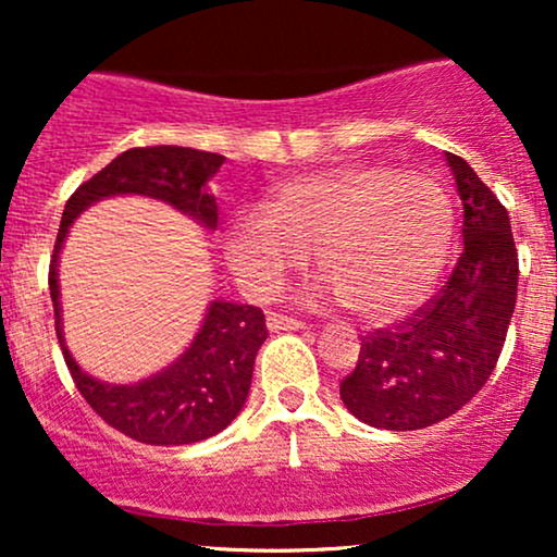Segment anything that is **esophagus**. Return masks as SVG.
I'll return each instance as SVG.
<instances>
[{
  "label": "esophagus",
  "mask_w": 557,
  "mask_h": 557,
  "mask_svg": "<svg viewBox=\"0 0 557 557\" xmlns=\"http://www.w3.org/2000/svg\"><path fill=\"white\" fill-rule=\"evenodd\" d=\"M267 327H270V332H298L304 330V322L283 314H270L267 317Z\"/></svg>",
  "instance_id": "esophagus-1"
}]
</instances>
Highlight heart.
<instances>
[{
    "label": "heart",
    "mask_w": 557,
    "mask_h": 557,
    "mask_svg": "<svg viewBox=\"0 0 557 557\" xmlns=\"http://www.w3.org/2000/svg\"><path fill=\"white\" fill-rule=\"evenodd\" d=\"M450 238V201L430 177L341 164L290 177L264 209L235 214L225 257L248 296L272 298L314 251L324 296L367 322H393L432 290Z\"/></svg>",
    "instance_id": "obj_1"
}]
</instances>
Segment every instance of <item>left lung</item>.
I'll list each match as a JSON object with an SVG mask.
<instances>
[{
  "label": "left lung",
  "mask_w": 557,
  "mask_h": 557,
  "mask_svg": "<svg viewBox=\"0 0 557 557\" xmlns=\"http://www.w3.org/2000/svg\"><path fill=\"white\" fill-rule=\"evenodd\" d=\"M463 207V251L430 304L363 337L341 398L363 424L413 432L437 424L490 380L508 335L519 257L508 212L466 159L445 154Z\"/></svg>",
  "instance_id": "obj_1"
}]
</instances>
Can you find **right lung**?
<instances>
[{"label": "right lung", "instance_id": "obj_1", "mask_svg": "<svg viewBox=\"0 0 557 557\" xmlns=\"http://www.w3.org/2000/svg\"><path fill=\"white\" fill-rule=\"evenodd\" d=\"M225 157L185 146H146L114 157L104 170L83 183L62 212L54 257L49 264V293L54 324L75 387L107 424L146 445H190L214 437L240 413L253 376V361L267 341L264 314L257 306L209 300L201 327L175 361L146 380H96L73 359L62 332L60 253L70 227L94 203L114 196H146L190 216L209 233L216 230V198L209 181Z\"/></svg>", "mask_w": 557, "mask_h": 557}]
</instances>
